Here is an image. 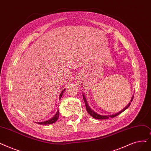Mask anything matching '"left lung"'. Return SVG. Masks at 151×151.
Here are the masks:
<instances>
[{
	"instance_id": "left-lung-1",
	"label": "left lung",
	"mask_w": 151,
	"mask_h": 151,
	"mask_svg": "<svg viewBox=\"0 0 151 151\" xmlns=\"http://www.w3.org/2000/svg\"><path fill=\"white\" fill-rule=\"evenodd\" d=\"M83 100L84 101V103H85V105H86V110L87 112H88V114L93 116V118H94V119H99V120H104V119H109V118H114L116 116L120 115L121 113H122L123 112H124V110H125L126 109H127L129 106H130L131 104V102H132L133 101V97H134V95H133L132 99H131V101L130 102L128 103V104L127 105V106L124 107L123 109H122L121 111H120V112H119L118 113H116L115 114H113V115H100V114H98L97 113H96L94 111H93V110H92L90 107L88 105V103L86 101V97H85V96L84 94H83Z\"/></svg>"
}]
</instances>
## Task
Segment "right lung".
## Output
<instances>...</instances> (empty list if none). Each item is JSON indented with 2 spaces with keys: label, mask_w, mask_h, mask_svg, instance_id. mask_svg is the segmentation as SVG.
Instances as JSON below:
<instances>
[{
  "label": "right lung",
  "mask_w": 151,
  "mask_h": 151,
  "mask_svg": "<svg viewBox=\"0 0 151 151\" xmlns=\"http://www.w3.org/2000/svg\"><path fill=\"white\" fill-rule=\"evenodd\" d=\"M65 91V89H64L62 92L60 94V96H59V99H60L62 97V95L63 94V93ZM58 117H59V111H58V110L57 111L56 114H55V115L51 118V119H49L48 120H45V121H44V122H36L38 124H52L55 123L58 119Z\"/></svg>",
  "instance_id": "add662e5"
}]
</instances>
